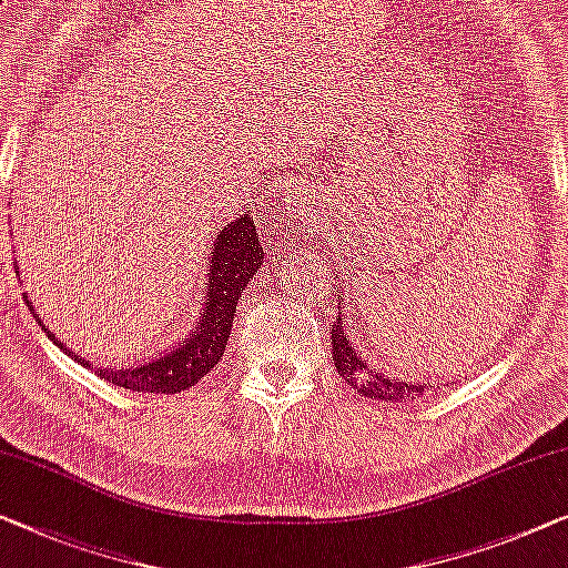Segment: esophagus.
<instances>
[{"mask_svg":"<svg viewBox=\"0 0 568 568\" xmlns=\"http://www.w3.org/2000/svg\"><path fill=\"white\" fill-rule=\"evenodd\" d=\"M295 203V206H301V203H303V206H306V199H301V201H293ZM295 206L291 209V206H287V211H293V214H295Z\"/></svg>","mask_w":568,"mask_h":568,"instance_id":"1","label":"esophagus"}]
</instances>
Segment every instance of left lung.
Returning <instances> with one entry per match:
<instances>
[{"label": "left lung", "instance_id": "8db88e82", "mask_svg": "<svg viewBox=\"0 0 568 568\" xmlns=\"http://www.w3.org/2000/svg\"><path fill=\"white\" fill-rule=\"evenodd\" d=\"M328 334H332V354L338 375L346 379V385H354V390L365 397H375V400H416V397L436 390V383L390 377L387 372L379 369L342 318L334 321Z\"/></svg>", "mask_w": 568, "mask_h": 568}]
</instances>
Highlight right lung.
Masks as SVG:
<instances>
[{
  "label": "right lung",
  "instance_id": "1",
  "mask_svg": "<svg viewBox=\"0 0 568 568\" xmlns=\"http://www.w3.org/2000/svg\"><path fill=\"white\" fill-rule=\"evenodd\" d=\"M262 260H265V250H262L257 224L252 219V211H244L242 216L232 219L216 232V244L206 273V295H203L206 308H203L196 328L189 338L134 367H97L94 362L75 357V352L65 349L48 328L45 334L61 346L68 357L94 369L106 383L134 393H181L185 387L196 385L206 372L219 365L224 346L230 342L236 303H240L252 275L257 273ZM38 324L42 326V321Z\"/></svg>",
  "mask_w": 568,
  "mask_h": 568
}]
</instances>
